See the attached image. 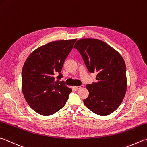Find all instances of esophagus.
<instances>
[{
	"label": "esophagus",
	"instance_id": "esophagus-1",
	"mask_svg": "<svg viewBox=\"0 0 147 147\" xmlns=\"http://www.w3.org/2000/svg\"><path fill=\"white\" fill-rule=\"evenodd\" d=\"M83 87V85H80L79 86V87H75V86H74L73 88L74 89H76V90H78V89H80V88H82Z\"/></svg>",
	"mask_w": 147,
	"mask_h": 147
}]
</instances>
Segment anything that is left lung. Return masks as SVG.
Here are the masks:
<instances>
[{
    "mask_svg": "<svg viewBox=\"0 0 147 147\" xmlns=\"http://www.w3.org/2000/svg\"><path fill=\"white\" fill-rule=\"evenodd\" d=\"M79 51L88 70L96 72V83L87 85L89 96L83 100L86 107L100 116L108 115L121 105L127 90L124 60L107 43L97 39L78 40Z\"/></svg>",
    "mask_w": 147,
    "mask_h": 147,
    "instance_id": "obj_1",
    "label": "left lung"
}]
</instances>
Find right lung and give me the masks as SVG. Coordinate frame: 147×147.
Here are the masks:
<instances>
[{
	"label": "right lung",
	"mask_w": 147,
	"mask_h": 147,
	"mask_svg": "<svg viewBox=\"0 0 147 147\" xmlns=\"http://www.w3.org/2000/svg\"><path fill=\"white\" fill-rule=\"evenodd\" d=\"M76 39L60 40L36 48L26 59L22 72V89L31 108L41 115L55 113L65 106L72 89L64 82L54 81Z\"/></svg>",
	"instance_id": "1"
}]
</instances>
